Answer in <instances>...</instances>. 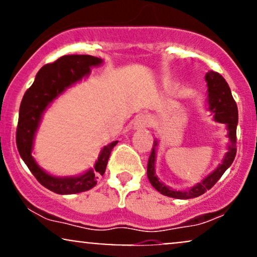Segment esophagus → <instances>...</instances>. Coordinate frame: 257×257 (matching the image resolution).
Listing matches in <instances>:
<instances>
[{
	"mask_svg": "<svg viewBox=\"0 0 257 257\" xmlns=\"http://www.w3.org/2000/svg\"><path fill=\"white\" fill-rule=\"evenodd\" d=\"M149 125H150V118L147 116L141 114V116H139L138 118L135 119V123H134L135 129H145Z\"/></svg>",
	"mask_w": 257,
	"mask_h": 257,
	"instance_id": "esophagus-1",
	"label": "esophagus"
}]
</instances>
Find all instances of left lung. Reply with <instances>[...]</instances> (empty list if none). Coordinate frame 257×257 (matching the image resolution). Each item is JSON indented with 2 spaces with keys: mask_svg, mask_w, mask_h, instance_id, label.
Here are the masks:
<instances>
[{
  "mask_svg": "<svg viewBox=\"0 0 257 257\" xmlns=\"http://www.w3.org/2000/svg\"><path fill=\"white\" fill-rule=\"evenodd\" d=\"M206 85H208V104L209 110L213 112L214 119L219 123H225L228 131V138L231 144L228 146V152L226 153L222 163L214 170L210 175H208L202 182L193 186L192 188L187 191H176L168 187L159 181L155 172V162H156V146L158 145V141H153L152 151L150 155L149 163H147V178L150 182L158 192L172 198L178 199H190L202 196L206 191L210 190L213 186L219 181L222 174L226 172L227 168L231 167L237 153L235 143H237V123H238V108L233 99L231 89L225 81V78L220 73L209 71L205 75Z\"/></svg>",
  "mask_w": 257,
  "mask_h": 257,
  "instance_id": "1",
  "label": "left lung"
}]
</instances>
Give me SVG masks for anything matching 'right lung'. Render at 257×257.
<instances>
[{
    "label": "right lung",
    "mask_w": 257,
    "mask_h": 257,
    "mask_svg": "<svg viewBox=\"0 0 257 257\" xmlns=\"http://www.w3.org/2000/svg\"><path fill=\"white\" fill-rule=\"evenodd\" d=\"M100 58L91 55H64L54 63L44 65L37 72L32 85L26 90L19 110L17 128V147L20 157L41 185L58 194H73L90 190L104 175L111 151L118 141L108 144L100 152L93 169L79 176L58 178L52 176L37 166L32 157V146L41 117L49 102L76 82L90 73V67L99 66Z\"/></svg>",
    "instance_id": "right-lung-1"
}]
</instances>
